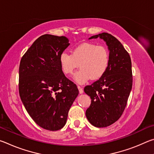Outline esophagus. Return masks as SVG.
Listing matches in <instances>:
<instances>
[{
	"instance_id": "34e87169",
	"label": "esophagus",
	"mask_w": 154,
	"mask_h": 154,
	"mask_svg": "<svg viewBox=\"0 0 154 154\" xmlns=\"http://www.w3.org/2000/svg\"><path fill=\"white\" fill-rule=\"evenodd\" d=\"M77 88H78V89H79V93L80 94H82V93H83V88L80 86V85H77Z\"/></svg>"
}]
</instances>
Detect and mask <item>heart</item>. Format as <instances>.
Wrapping results in <instances>:
<instances>
[{
  "label": "heart",
  "instance_id": "b5f03b06",
  "mask_svg": "<svg viewBox=\"0 0 154 154\" xmlns=\"http://www.w3.org/2000/svg\"><path fill=\"white\" fill-rule=\"evenodd\" d=\"M62 71L65 75L75 73L74 79L77 83H84L92 78L98 79L105 73L109 64V52L103 45L84 43L75 48L72 54L63 52L59 58Z\"/></svg>",
  "mask_w": 154,
  "mask_h": 154
}]
</instances>
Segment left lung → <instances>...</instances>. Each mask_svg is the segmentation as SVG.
<instances>
[{
    "label": "left lung",
    "mask_w": 154,
    "mask_h": 154,
    "mask_svg": "<svg viewBox=\"0 0 154 154\" xmlns=\"http://www.w3.org/2000/svg\"><path fill=\"white\" fill-rule=\"evenodd\" d=\"M98 37L108 46L109 64L103 76L84 88L92 100L85 116L93 126L104 128L118 121L126 108L132 86V63L129 54L115 36L103 32L90 39Z\"/></svg>",
    "instance_id": "8db88e82"
}]
</instances>
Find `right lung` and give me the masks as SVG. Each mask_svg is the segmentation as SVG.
<instances>
[{"label":"right lung","mask_w":154,"mask_h":154,"mask_svg":"<svg viewBox=\"0 0 154 154\" xmlns=\"http://www.w3.org/2000/svg\"><path fill=\"white\" fill-rule=\"evenodd\" d=\"M70 44L64 36L43 35L21 59L19 93L28 114L43 128L55 131L66 124L68 113L79 94L65 76L60 56Z\"/></svg>","instance_id":"right-lung-1"}]
</instances>
